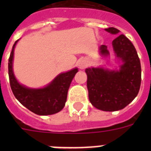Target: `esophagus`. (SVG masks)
Returning <instances> with one entry per match:
<instances>
[{
    "instance_id": "34e87169",
    "label": "esophagus",
    "mask_w": 151,
    "mask_h": 151,
    "mask_svg": "<svg viewBox=\"0 0 151 151\" xmlns=\"http://www.w3.org/2000/svg\"><path fill=\"white\" fill-rule=\"evenodd\" d=\"M77 65H78V66L80 68V69H83L87 66L88 64H87V62H86V60H81L78 61Z\"/></svg>"
}]
</instances>
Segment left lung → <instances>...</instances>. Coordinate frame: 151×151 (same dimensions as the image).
I'll return each mask as SVG.
<instances>
[{
    "mask_svg": "<svg viewBox=\"0 0 151 151\" xmlns=\"http://www.w3.org/2000/svg\"><path fill=\"white\" fill-rule=\"evenodd\" d=\"M105 30L116 35L119 30L110 27ZM113 50L122 64L119 70L88 68L87 88L89 101L98 110L116 111L129 104L138 95L141 82V67L134 45L124 35L113 41ZM100 53L109 55L107 46L101 45Z\"/></svg>",
    "mask_w": 151,
    "mask_h": 151,
    "instance_id": "1",
    "label": "left lung"
}]
</instances>
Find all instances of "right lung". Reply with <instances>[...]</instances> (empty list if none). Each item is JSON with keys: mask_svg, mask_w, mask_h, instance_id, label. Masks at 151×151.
I'll return each instance as SVG.
<instances>
[{"mask_svg": "<svg viewBox=\"0 0 151 151\" xmlns=\"http://www.w3.org/2000/svg\"><path fill=\"white\" fill-rule=\"evenodd\" d=\"M13 46L8 63V73L12 91L19 102L37 115H52L60 111L65 106L69 85L78 69L75 68L66 73H60L48 85L43 88H29L19 83L13 71L14 48Z\"/></svg>", "mask_w": 151, "mask_h": 151, "instance_id": "add662e5", "label": "right lung"}]
</instances>
